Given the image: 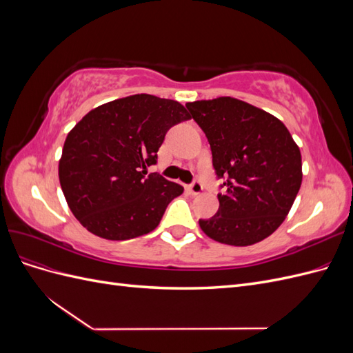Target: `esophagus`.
Here are the masks:
<instances>
[{
    "label": "esophagus",
    "instance_id": "obj_1",
    "mask_svg": "<svg viewBox=\"0 0 353 353\" xmlns=\"http://www.w3.org/2000/svg\"><path fill=\"white\" fill-rule=\"evenodd\" d=\"M188 191H190V194H193V196H199V194H201V191H203V185L199 183V181H194L193 184H190V185H188Z\"/></svg>",
    "mask_w": 353,
    "mask_h": 353
}]
</instances>
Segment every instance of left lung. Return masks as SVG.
I'll list each match as a JSON object with an SVG mask.
<instances>
[{"label":"left lung","instance_id":"8db88e82","mask_svg":"<svg viewBox=\"0 0 353 353\" xmlns=\"http://www.w3.org/2000/svg\"><path fill=\"white\" fill-rule=\"evenodd\" d=\"M206 134L213 168L225 176L219 209L199 221L212 240L250 245L270 237L290 212L302 184V156L285 125L232 97L187 103Z\"/></svg>","mask_w":353,"mask_h":353}]
</instances>
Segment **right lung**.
Masks as SVG:
<instances>
[{
	"instance_id": "add662e5",
	"label": "right lung",
	"mask_w": 353,
	"mask_h": 353,
	"mask_svg": "<svg viewBox=\"0 0 353 353\" xmlns=\"http://www.w3.org/2000/svg\"><path fill=\"white\" fill-rule=\"evenodd\" d=\"M181 103L135 94L99 105L66 137L59 179L68 206L83 228L105 240L153 231L184 187L147 168L170 126L190 119Z\"/></svg>"
}]
</instances>
